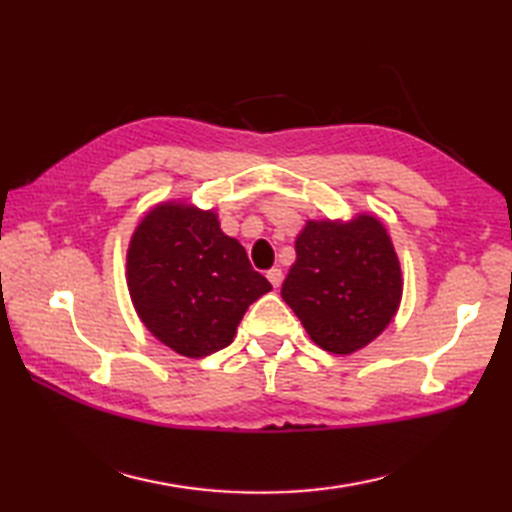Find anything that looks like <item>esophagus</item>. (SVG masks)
<instances>
[{"label":"esophagus","instance_id":"esophagus-1","mask_svg":"<svg viewBox=\"0 0 512 512\" xmlns=\"http://www.w3.org/2000/svg\"><path fill=\"white\" fill-rule=\"evenodd\" d=\"M266 277H268L270 284H273V288H279L281 281H284V273H281V268H270Z\"/></svg>","mask_w":512,"mask_h":512}]
</instances>
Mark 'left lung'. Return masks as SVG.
<instances>
[{
  "instance_id": "8db88e82",
  "label": "left lung",
  "mask_w": 512,
  "mask_h": 512,
  "mask_svg": "<svg viewBox=\"0 0 512 512\" xmlns=\"http://www.w3.org/2000/svg\"><path fill=\"white\" fill-rule=\"evenodd\" d=\"M297 262L281 286L310 339L334 354L374 341L402 295L400 264L385 226L372 215L345 224L308 222L297 237Z\"/></svg>"
}]
</instances>
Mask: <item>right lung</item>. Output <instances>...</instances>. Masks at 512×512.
I'll return each instance as SVG.
<instances>
[{"mask_svg":"<svg viewBox=\"0 0 512 512\" xmlns=\"http://www.w3.org/2000/svg\"><path fill=\"white\" fill-rule=\"evenodd\" d=\"M127 286L147 330L189 358L231 345L250 303L273 290L211 211L184 204H160L140 222Z\"/></svg>","mask_w":512,"mask_h":512,"instance_id":"add662e5","label":"right lung"}]
</instances>
